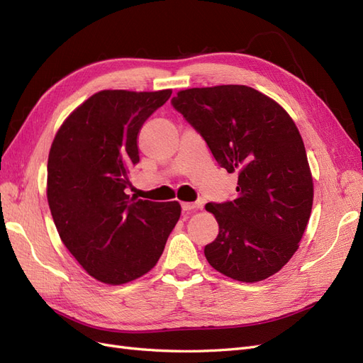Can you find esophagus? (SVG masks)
I'll return each instance as SVG.
<instances>
[{"mask_svg": "<svg viewBox=\"0 0 363 363\" xmlns=\"http://www.w3.org/2000/svg\"><path fill=\"white\" fill-rule=\"evenodd\" d=\"M203 204L201 203H182L183 212H191L195 211V208H200Z\"/></svg>", "mask_w": 363, "mask_h": 363, "instance_id": "obj_1", "label": "esophagus"}]
</instances>
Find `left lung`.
<instances>
[{
  "label": "left lung",
  "mask_w": 363,
  "mask_h": 363,
  "mask_svg": "<svg viewBox=\"0 0 363 363\" xmlns=\"http://www.w3.org/2000/svg\"><path fill=\"white\" fill-rule=\"evenodd\" d=\"M171 104L219 167L238 172L236 199L206 204L219 225L207 262L233 280L268 279L294 256L311 218L313 183L298 128L280 104L242 84L180 91Z\"/></svg>",
  "instance_id": "1"
}]
</instances>
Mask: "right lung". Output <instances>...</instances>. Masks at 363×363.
<instances>
[{
  "label": "right lung",
  "instance_id": "right-lung-1",
  "mask_svg": "<svg viewBox=\"0 0 363 363\" xmlns=\"http://www.w3.org/2000/svg\"><path fill=\"white\" fill-rule=\"evenodd\" d=\"M172 91H101L59 128L48 156L47 196L62 242L94 279L123 284L147 274L177 224V201L125 194L138 136Z\"/></svg>",
  "mask_w": 363,
  "mask_h": 363
}]
</instances>
